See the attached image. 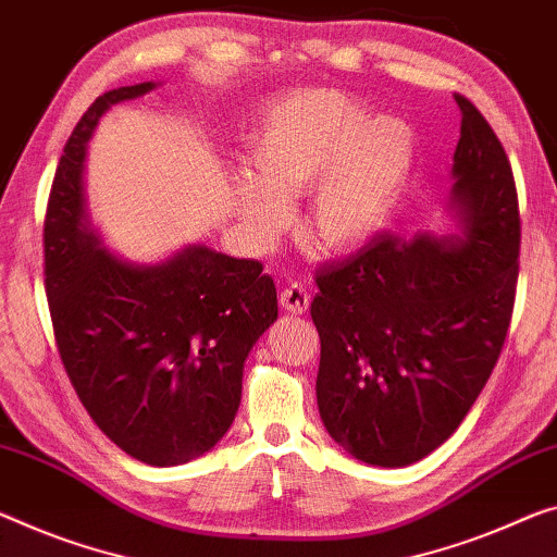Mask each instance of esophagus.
I'll list each match as a JSON object with an SVG mask.
<instances>
[{
	"mask_svg": "<svg viewBox=\"0 0 557 557\" xmlns=\"http://www.w3.org/2000/svg\"><path fill=\"white\" fill-rule=\"evenodd\" d=\"M308 304H311V296L301 284H290L281 290V308L288 313H306Z\"/></svg>",
	"mask_w": 557,
	"mask_h": 557,
	"instance_id": "obj_1",
	"label": "esophagus"
}]
</instances>
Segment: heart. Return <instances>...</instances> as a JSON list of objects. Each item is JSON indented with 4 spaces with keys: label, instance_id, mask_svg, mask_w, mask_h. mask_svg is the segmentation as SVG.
Segmentation results:
<instances>
[{
    "label": "heart",
    "instance_id": "1",
    "mask_svg": "<svg viewBox=\"0 0 557 557\" xmlns=\"http://www.w3.org/2000/svg\"><path fill=\"white\" fill-rule=\"evenodd\" d=\"M418 139L404 119L368 111L346 94L304 89L263 114L249 139L253 176L231 184V201L259 246L290 224L288 199L311 191L308 231L344 253L373 242L404 199Z\"/></svg>",
    "mask_w": 557,
    "mask_h": 557
}]
</instances>
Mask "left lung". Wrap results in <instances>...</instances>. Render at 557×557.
Returning a JSON list of instances; mask_svg holds the SVG:
<instances>
[{
    "instance_id": "left-lung-1",
    "label": "left lung",
    "mask_w": 557,
    "mask_h": 557,
    "mask_svg": "<svg viewBox=\"0 0 557 557\" xmlns=\"http://www.w3.org/2000/svg\"><path fill=\"white\" fill-rule=\"evenodd\" d=\"M450 209L463 236L379 234L315 271V398L326 431L368 466L404 468L446 443L506 344L520 213L510 161L466 97Z\"/></svg>"
}]
</instances>
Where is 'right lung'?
Segmentation results:
<instances>
[{"label": "right lung", "mask_w": 557, "mask_h": 557, "mask_svg": "<svg viewBox=\"0 0 557 557\" xmlns=\"http://www.w3.org/2000/svg\"><path fill=\"white\" fill-rule=\"evenodd\" d=\"M153 87L101 94L66 141L45 221V288L59 356L91 421L132 458L169 468L226 435L244 363L278 301L253 259L194 244L132 263L101 246L84 194L87 144L101 114Z\"/></svg>", "instance_id": "add662e5"}]
</instances>
